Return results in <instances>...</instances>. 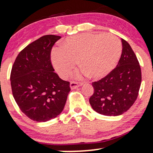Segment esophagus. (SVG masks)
<instances>
[{
  "label": "esophagus",
  "instance_id": "obj_1",
  "mask_svg": "<svg viewBox=\"0 0 153 153\" xmlns=\"http://www.w3.org/2000/svg\"><path fill=\"white\" fill-rule=\"evenodd\" d=\"M82 85V82L71 81V83H70V87H71V88L72 89V90H73V89H75V88H77L81 86Z\"/></svg>",
  "mask_w": 153,
  "mask_h": 153
}]
</instances>
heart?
I'll return each mask as SVG.
<instances>
[{
  "label": "heart",
  "instance_id": "b5f03b06",
  "mask_svg": "<svg viewBox=\"0 0 153 153\" xmlns=\"http://www.w3.org/2000/svg\"><path fill=\"white\" fill-rule=\"evenodd\" d=\"M122 50V43L114 35L84 33L67 38L59 50L53 51L51 59L62 78L71 74L78 60L82 68L78 77L89 74L93 78H100L114 69Z\"/></svg>",
  "mask_w": 153,
  "mask_h": 153
}]
</instances>
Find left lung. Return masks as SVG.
Masks as SVG:
<instances>
[{"mask_svg":"<svg viewBox=\"0 0 153 153\" xmlns=\"http://www.w3.org/2000/svg\"><path fill=\"white\" fill-rule=\"evenodd\" d=\"M122 52L114 69L92 83L94 93L89 102L95 111L104 116H119L134 104L142 81L141 68L129 44L122 39Z\"/></svg>","mask_w":153,"mask_h":153,"instance_id":"left-lung-1","label":"left lung"}]
</instances>
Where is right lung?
Segmentation results:
<instances>
[{"label": "right lung", "mask_w": 153, "mask_h": 153, "mask_svg": "<svg viewBox=\"0 0 153 153\" xmlns=\"http://www.w3.org/2000/svg\"><path fill=\"white\" fill-rule=\"evenodd\" d=\"M61 36L45 35L29 44L16 58L10 73V85L16 102L32 120L45 122L62 111L70 82L54 73L50 52Z\"/></svg>", "instance_id": "right-lung-1"}]
</instances>
